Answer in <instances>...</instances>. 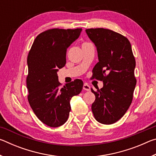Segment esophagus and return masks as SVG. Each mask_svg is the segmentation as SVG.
I'll list each match as a JSON object with an SVG mask.
<instances>
[{
  "label": "esophagus",
  "mask_w": 156,
  "mask_h": 156,
  "mask_svg": "<svg viewBox=\"0 0 156 156\" xmlns=\"http://www.w3.org/2000/svg\"><path fill=\"white\" fill-rule=\"evenodd\" d=\"M83 89H84V90H85V91H90V89H91L90 86H89L88 84L84 83V84H83Z\"/></svg>",
  "instance_id": "1"
}]
</instances>
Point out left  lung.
I'll return each instance as SVG.
<instances>
[{
  "label": "left lung",
  "mask_w": 156,
  "mask_h": 156,
  "mask_svg": "<svg viewBox=\"0 0 156 156\" xmlns=\"http://www.w3.org/2000/svg\"><path fill=\"white\" fill-rule=\"evenodd\" d=\"M85 31L96 47L99 60L92 77L103 82L100 89H91L96 96L92 112L98 122L112 125L125 114L132 102L136 60L130 42L122 34L104 28Z\"/></svg>",
  "instance_id": "8db88e82"
}]
</instances>
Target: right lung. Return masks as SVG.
Here are the masks:
<instances>
[{
  "label": "right lung",
  "mask_w": 156,
  "mask_h": 156,
  "mask_svg": "<svg viewBox=\"0 0 156 156\" xmlns=\"http://www.w3.org/2000/svg\"><path fill=\"white\" fill-rule=\"evenodd\" d=\"M81 28L50 29L36 36L27 56V99L42 122L58 127L67 120L70 100L79 94L83 82L76 79L60 87L57 72L66 64L67 49L80 36Z\"/></svg>",
  "instance_id": "1"
}]
</instances>
